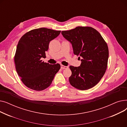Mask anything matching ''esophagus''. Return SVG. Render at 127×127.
<instances>
[{"instance_id": "1", "label": "esophagus", "mask_w": 127, "mask_h": 127, "mask_svg": "<svg viewBox=\"0 0 127 127\" xmlns=\"http://www.w3.org/2000/svg\"><path fill=\"white\" fill-rule=\"evenodd\" d=\"M68 68V66H64L63 65H61V68L63 69H66Z\"/></svg>"}]
</instances>
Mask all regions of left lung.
<instances>
[{
  "label": "left lung",
  "mask_w": 127,
  "mask_h": 127,
  "mask_svg": "<svg viewBox=\"0 0 127 127\" xmlns=\"http://www.w3.org/2000/svg\"><path fill=\"white\" fill-rule=\"evenodd\" d=\"M61 33L71 44L74 54L82 58L80 66H69L72 72L69 78L70 84L80 90L94 87L101 79L107 68V44L101 34L91 27L79 26Z\"/></svg>",
  "instance_id": "1"
}]
</instances>
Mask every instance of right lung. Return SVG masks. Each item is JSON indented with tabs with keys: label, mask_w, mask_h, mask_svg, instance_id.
<instances>
[{
	"label": "right lung",
	"mask_w": 127,
	"mask_h": 127,
	"mask_svg": "<svg viewBox=\"0 0 127 127\" xmlns=\"http://www.w3.org/2000/svg\"><path fill=\"white\" fill-rule=\"evenodd\" d=\"M61 31L46 28L27 32L18 43L14 63L19 77L29 89L42 91L50 85L61 65L49 64L41 60L46 57L51 40L57 37Z\"/></svg>",
	"instance_id": "obj_1"
}]
</instances>
